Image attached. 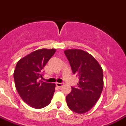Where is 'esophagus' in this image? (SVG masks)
Wrapping results in <instances>:
<instances>
[{
    "label": "esophagus",
    "mask_w": 126,
    "mask_h": 126,
    "mask_svg": "<svg viewBox=\"0 0 126 126\" xmlns=\"http://www.w3.org/2000/svg\"><path fill=\"white\" fill-rule=\"evenodd\" d=\"M56 86L58 87H62L63 85V83L56 82Z\"/></svg>",
    "instance_id": "obj_1"
}]
</instances>
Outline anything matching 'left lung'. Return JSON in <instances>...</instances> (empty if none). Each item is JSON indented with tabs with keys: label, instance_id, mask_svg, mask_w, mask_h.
<instances>
[{
	"label": "left lung",
	"instance_id": "left-lung-1",
	"mask_svg": "<svg viewBox=\"0 0 126 126\" xmlns=\"http://www.w3.org/2000/svg\"><path fill=\"white\" fill-rule=\"evenodd\" d=\"M72 72L79 78L76 87L66 96L71 110L84 113L90 110L98 101L103 89V71L96 60L82 50L72 49L64 51Z\"/></svg>",
	"mask_w": 126,
	"mask_h": 126
}]
</instances>
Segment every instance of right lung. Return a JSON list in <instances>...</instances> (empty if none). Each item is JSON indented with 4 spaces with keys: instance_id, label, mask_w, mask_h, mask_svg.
I'll use <instances>...</instances> for the list:
<instances>
[{
    "instance_id": "right-lung-1",
    "label": "right lung",
    "mask_w": 126,
    "mask_h": 126,
    "mask_svg": "<svg viewBox=\"0 0 126 126\" xmlns=\"http://www.w3.org/2000/svg\"><path fill=\"white\" fill-rule=\"evenodd\" d=\"M55 52L53 48L36 50L20 59L16 66L14 79L17 91L33 108L46 107L53 96L56 84L39 79L44 76L42 69Z\"/></svg>"
}]
</instances>
